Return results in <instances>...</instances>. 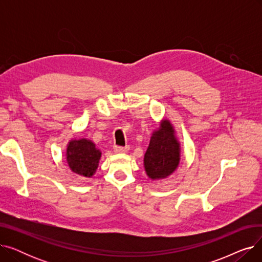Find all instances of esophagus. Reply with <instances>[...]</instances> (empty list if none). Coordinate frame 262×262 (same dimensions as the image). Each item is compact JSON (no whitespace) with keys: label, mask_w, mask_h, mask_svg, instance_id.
I'll list each match as a JSON object with an SVG mask.
<instances>
[{"label":"esophagus","mask_w":262,"mask_h":262,"mask_svg":"<svg viewBox=\"0 0 262 262\" xmlns=\"http://www.w3.org/2000/svg\"><path fill=\"white\" fill-rule=\"evenodd\" d=\"M114 150L116 153H126L128 150V146H119V145H115L114 146Z\"/></svg>","instance_id":"34e87169"}]
</instances>
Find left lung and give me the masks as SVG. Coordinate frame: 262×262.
I'll list each match as a JSON object with an SVG mask.
<instances>
[{
    "mask_svg": "<svg viewBox=\"0 0 262 262\" xmlns=\"http://www.w3.org/2000/svg\"><path fill=\"white\" fill-rule=\"evenodd\" d=\"M180 143L168 120L154 132L144 155V168L150 180H162L171 175L180 163Z\"/></svg>",
    "mask_w": 262,
    "mask_h": 262,
    "instance_id": "obj_1",
    "label": "left lung"
}]
</instances>
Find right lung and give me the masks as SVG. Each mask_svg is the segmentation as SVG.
<instances>
[{
  "label": "right lung",
  "mask_w": 262,
  "mask_h": 262,
  "mask_svg": "<svg viewBox=\"0 0 262 262\" xmlns=\"http://www.w3.org/2000/svg\"><path fill=\"white\" fill-rule=\"evenodd\" d=\"M101 150L87 139L72 140L67 148V161L70 169L81 176L91 177L99 166Z\"/></svg>",
  "instance_id": "right-lung-1"
}]
</instances>
